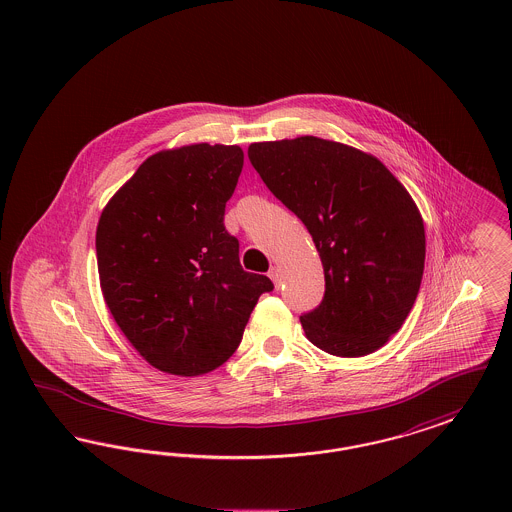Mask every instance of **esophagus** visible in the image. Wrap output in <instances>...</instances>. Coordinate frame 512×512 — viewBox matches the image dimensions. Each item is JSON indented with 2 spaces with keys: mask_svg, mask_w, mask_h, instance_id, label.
<instances>
[{
  "mask_svg": "<svg viewBox=\"0 0 512 512\" xmlns=\"http://www.w3.org/2000/svg\"><path fill=\"white\" fill-rule=\"evenodd\" d=\"M268 276H270V280L274 282V286H280V280H282V272H280V268H270V270H268Z\"/></svg>",
  "mask_w": 512,
  "mask_h": 512,
  "instance_id": "1",
  "label": "esophagus"
}]
</instances>
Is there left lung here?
<instances>
[{
  "instance_id": "left-lung-1",
  "label": "left lung",
  "mask_w": 512,
  "mask_h": 512,
  "mask_svg": "<svg viewBox=\"0 0 512 512\" xmlns=\"http://www.w3.org/2000/svg\"><path fill=\"white\" fill-rule=\"evenodd\" d=\"M249 161L307 226L324 267L305 336L336 357H363L403 326L420 290L426 236L413 197L384 163L315 136L259 142Z\"/></svg>"
}]
</instances>
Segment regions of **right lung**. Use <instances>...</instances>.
I'll return each instance as SVG.
<instances>
[{
    "mask_svg": "<svg viewBox=\"0 0 512 512\" xmlns=\"http://www.w3.org/2000/svg\"><path fill=\"white\" fill-rule=\"evenodd\" d=\"M244 167L238 146L178 147L146 159L105 205L96 232L99 282L122 334L149 365L199 376L238 349L261 293L224 228Z\"/></svg>",
    "mask_w": 512,
    "mask_h": 512,
    "instance_id": "add662e5",
    "label": "right lung"
}]
</instances>
